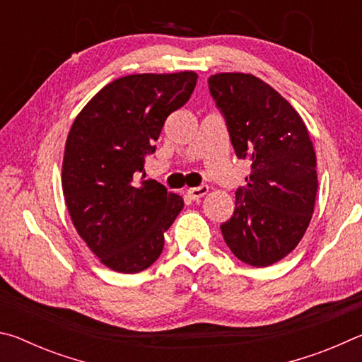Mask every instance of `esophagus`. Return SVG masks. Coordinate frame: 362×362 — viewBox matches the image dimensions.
<instances>
[{"mask_svg":"<svg viewBox=\"0 0 362 362\" xmlns=\"http://www.w3.org/2000/svg\"><path fill=\"white\" fill-rule=\"evenodd\" d=\"M209 192V187L207 185H199V187H194V188H189L187 194L189 196V199L193 201H198L199 198H203V196Z\"/></svg>","mask_w":362,"mask_h":362,"instance_id":"1","label":"esophagus"}]
</instances>
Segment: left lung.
<instances>
[{
	"label": "left lung",
	"instance_id": "obj_1",
	"mask_svg": "<svg viewBox=\"0 0 362 362\" xmlns=\"http://www.w3.org/2000/svg\"><path fill=\"white\" fill-rule=\"evenodd\" d=\"M207 83L236 156L252 169L247 185L236 189L235 212L220 230L236 259L268 267L296 249L313 216V144L300 115L262 79L218 73Z\"/></svg>",
	"mask_w": 362,
	"mask_h": 362
}]
</instances>
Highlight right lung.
Segmentation results:
<instances>
[{
	"instance_id": "1",
	"label": "right lung",
	"mask_w": 362,
	"mask_h": 362,
	"mask_svg": "<svg viewBox=\"0 0 362 362\" xmlns=\"http://www.w3.org/2000/svg\"><path fill=\"white\" fill-rule=\"evenodd\" d=\"M198 75H129L105 86L73 122L65 145L62 188L71 222L103 265L144 272L158 260L164 233L183 207L145 174V159L168 116L192 97Z\"/></svg>"
}]
</instances>
